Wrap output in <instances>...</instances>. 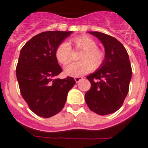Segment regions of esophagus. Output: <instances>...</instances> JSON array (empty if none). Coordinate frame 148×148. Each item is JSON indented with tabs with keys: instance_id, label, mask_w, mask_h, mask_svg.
<instances>
[{
	"instance_id": "1",
	"label": "esophagus",
	"mask_w": 148,
	"mask_h": 148,
	"mask_svg": "<svg viewBox=\"0 0 148 148\" xmlns=\"http://www.w3.org/2000/svg\"><path fill=\"white\" fill-rule=\"evenodd\" d=\"M82 79V77H74V80L76 82H80L81 80Z\"/></svg>"
}]
</instances>
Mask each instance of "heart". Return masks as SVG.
Returning a JSON list of instances; mask_svg holds the SVG:
<instances>
[{
  "label": "heart",
  "mask_w": 148,
  "mask_h": 148,
  "mask_svg": "<svg viewBox=\"0 0 148 148\" xmlns=\"http://www.w3.org/2000/svg\"><path fill=\"white\" fill-rule=\"evenodd\" d=\"M71 43L76 50L82 51L77 62L67 65L64 69L65 74L69 76L79 77L91 70L100 67L105 59L104 52L97 47V42L88 36H81L71 40ZM55 58L62 65H66L71 60L72 50L69 43L63 42L58 46L55 51Z\"/></svg>",
  "instance_id": "heart-1"
}]
</instances>
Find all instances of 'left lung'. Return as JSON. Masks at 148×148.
<instances>
[{"mask_svg":"<svg viewBox=\"0 0 148 148\" xmlns=\"http://www.w3.org/2000/svg\"><path fill=\"white\" fill-rule=\"evenodd\" d=\"M102 42L106 50L101 66L87 76L91 88L85 95L87 106L97 114L113 113L121 108L128 93L132 67L128 55L121 42L99 32H89Z\"/></svg>","mask_w":148,"mask_h":148,"instance_id":"obj_1","label":"left lung"}]
</instances>
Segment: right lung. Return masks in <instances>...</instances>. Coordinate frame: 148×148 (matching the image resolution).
I'll list each match as a JSON object with an SVG mask.
<instances>
[{"mask_svg": "<svg viewBox=\"0 0 148 148\" xmlns=\"http://www.w3.org/2000/svg\"><path fill=\"white\" fill-rule=\"evenodd\" d=\"M72 32L50 31L32 37L22 47L16 66L21 95L34 113L49 118L63 109L68 92L75 85L73 77H54L61 73L55 58L58 46Z\"/></svg>", "mask_w": 148, "mask_h": 148, "instance_id": "add662e5", "label": "right lung"}]
</instances>
